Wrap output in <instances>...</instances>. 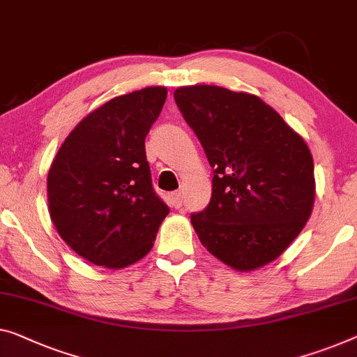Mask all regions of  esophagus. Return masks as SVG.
<instances>
[{"mask_svg":"<svg viewBox=\"0 0 357 357\" xmlns=\"http://www.w3.org/2000/svg\"><path fill=\"white\" fill-rule=\"evenodd\" d=\"M172 205L174 206V208H181V206H183V194L174 192L172 195Z\"/></svg>","mask_w":357,"mask_h":357,"instance_id":"34e87169","label":"esophagus"}]
</instances>
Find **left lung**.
Returning a JSON list of instances; mask_svg holds the SVG:
<instances>
[{
    "instance_id": "8db88e82",
    "label": "left lung",
    "mask_w": 357,
    "mask_h": 357,
    "mask_svg": "<svg viewBox=\"0 0 357 357\" xmlns=\"http://www.w3.org/2000/svg\"><path fill=\"white\" fill-rule=\"evenodd\" d=\"M174 100L213 168L210 204L190 215L202 245L236 271L274 261L314 205L310 147L255 94L194 84Z\"/></svg>"
}]
</instances>
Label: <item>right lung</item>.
<instances>
[{
    "instance_id": "right-lung-1",
    "label": "right lung",
    "mask_w": 357,
    "mask_h": 357,
    "mask_svg": "<svg viewBox=\"0 0 357 357\" xmlns=\"http://www.w3.org/2000/svg\"><path fill=\"white\" fill-rule=\"evenodd\" d=\"M167 93L151 86L110 99L79 121L51 163V220L62 241L96 266L139 261L168 215L152 188L144 144Z\"/></svg>"
}]
</instances>
